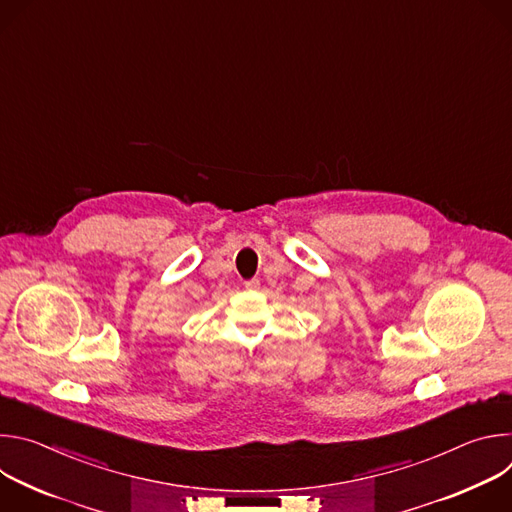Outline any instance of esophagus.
<instances>
[{"instance_id":"obj_1","label":"esophagus","mask_w":512,"mask_h":512,"mask_svg":"<svg viewBox=\"0 0 512 512\" xmlns=\"http://www.w3.org/2000/svg\"><path fill=\"white\" fill-rule=\"evenodd\" d=\"M245 287H247V289H257V287H259V279H249V281H245Z\"/></svg>"}]
</instances>
